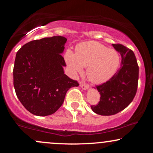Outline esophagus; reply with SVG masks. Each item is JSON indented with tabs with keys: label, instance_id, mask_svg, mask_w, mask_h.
<instances>
[{
	"label": "esophagus",
	"instance_id": "obj_1",
	"mask_svg": "<svg viewBox=\"0 0 153 153\" xmlns=\"http://www.w3.org/2000/svg\"><path fill=\"white\" fill-rule=\"evenodd\" d=\"M80 87H81L82 89L85 90V91H87V90L88 89L89 85H87V84H85V83H80Z\"/></svg>",
	"mask_w": 153,
	"mask_h": 153
}]
</instances>
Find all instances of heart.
<instances>
[{
    "mask_svg": "<svg viewBox=\"0 0 153 153\" xmlns=\"http://www.w3.org/2000/svg\"><path fill=\"white\" fill-rule=\"evenodd\" d=\"M64 58L70 74L76 77L87 67V76L95 84H102L111 79L120 66L118 52L96 42H85L76 47V53L67 50Z\"/></svg>",
    "mask_w": 153,
    "mask_h": 153,
    "instance_id": "obj_1",
    "label": "heart"
}]
</instances>
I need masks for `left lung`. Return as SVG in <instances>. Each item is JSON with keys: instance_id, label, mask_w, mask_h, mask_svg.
<instances>
[{"instance_id": "8db88e82", "label": "left lung", "mask_w": 153, "mask_h": 153, "mask_svg": "<svg viewBox=\"0 0 153 153\" xmlns=\"http://www.w3.org/2000/svg\"><path fill=\"white\" fill-rule=\"evenodd\" d=\"M121 56L120 70L106 83L97 85L100 101L91 106L93 112L101 116H111L125 109L137 93L139 67L134 52L122 45H112Z\"/></svg>"}]
</instances>
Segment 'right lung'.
<instances>
[{
  "mask_svg": "<svg viewBox=\"0 0 153 153\" xmlns=\"http://www.w3.org/2000/svg\"><path fill=\"white\" fill-rule=\"evenodd\" d=\"M66 42L62 36L30 41L16 54L14 90L23 106L35 116L54 114L68 90L79 85L65 74L66 64L61 54Z\"/></svg>",
  "mask_w": 153,
  "mask_h": 153,
  "instance_id": "add662e5",
  "label": "right lung"
}]
</instances>
